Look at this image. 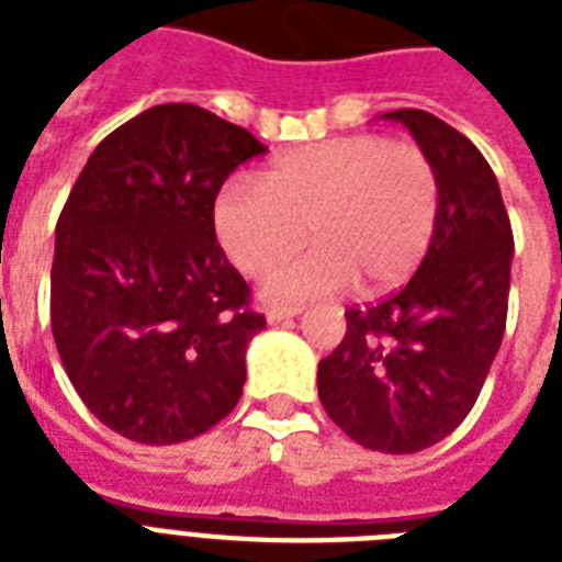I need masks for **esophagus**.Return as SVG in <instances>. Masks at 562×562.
<instances>
[{
  "instance_id": "obj_1",
  "label": "esophagus",
  "mask_w": 562,
  "mask_h": 562,
  "mask_svg": "<svg viewBox=\"0 0 562 562\" xmlns=\"http://www.w3.org/2000/svg\"><path fill=\"white\" fill-rule=\"evenodd\" d=\"M300 308H268V321L271 324H280V321H289V317H297Z\"/></svg>"
}]
</instances>
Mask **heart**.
Segmentation results:
<instances>
[{
  "mask_svg": "<svg viewBox=\"0 0 562 562\" xmlns=\"http://www.w3.org/2000/svg\"><path fill=\"white\" fill-rule=\"evenodd\" d=\"M440 221V175L419 145L379 134L289 151L259 187L229 180L212 203V229L238 271H271L308 238L315 247L268 277L273 303L396 289L417 271Z\"/></svg>",
  "mask_w": 562,
  "mask_h": 562,
  "instance_id": "obj_1",
  "label": "heart"
}]
</instances>
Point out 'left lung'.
<instances>
[{
	"label": "left lung",
	"instance_id": "obj_1",
	"mask_svg": "<svg viewBox=\"0 0 562 562\" xmlns=\"http://www.w3.org/2000/svg\"><path fill=\"white\" fill-rule=\"evenodd\" d=\"M440 175V221L417 273L373 306L347 308L344 341L317 364V393L364 449L440 443L479 400L507 321L514 229L475 145L426 110H391Z\"/></svg>",
	"mask_w": 562,
	"mask_h": 562
}]
</instances>
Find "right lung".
Instances as JSON below:
<instances>
[{"instance_id": "add662e5", "label": "right lung", "mask_w": 562, "mask_h": 562, "mask_svg": "<svg viewBox=\"0 0 562 562\" xmlns=\"http://www.w3.org/2000/svg\"><path fill=\"white\" fill-rule=\"evenodd\" d=\"M259 154L210 110L157 104L101 139L66 198L52 335L83 405L127 440L183 443L241 400L265 315L215 241L212 203Z\"/></svg>"}]
</instances>
